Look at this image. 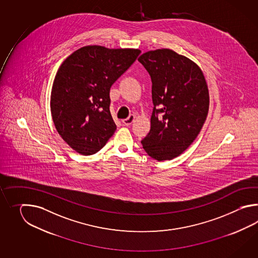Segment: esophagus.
Returning <instances> with one entry per match:
<instances>
[{"label":"esophagus","instance_id":"obj_1","mask_svg":"<svg viewBox=\"0 0 258 258\" xmlns=\"http://www.w3.org/2000/svg\"><path fill=\"white\" fill-rule=\"evenodd\" d=\"M135 118H136V116L131 114V115H129L128 118L122 120L121 121H122V123H123L124 125H130V124L133 123V121H135Z\"/></svg>","mask_w":258,"mask_h":258}]
</instances>
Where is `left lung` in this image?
I'll use <instances>...</instances> for the list:
<instances>
[{
	"instance_id": "1",
	"label": "left lung",
	"mask_w": 258,
	"mask_h": 258,
	"mask_svg": "<svg viewBox=\"0 0 258 258\" xmlns=\"http://www.w3.org/2000/svg\"><path fill=\"white\" fill-rule=\"evenodd\" d=\"M152 81L151 127L141 141L152 159L181 155L194 142L209 112V95L201 69L171 49L148 51L138 58Z\"/></svg>"
}]
</instances>
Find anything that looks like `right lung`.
I'll use <instances>...</instances> for the list:
<instances>
[{"label":"right lung","instance_id":"obj_1","mask_svg":"<svg viewBox=\"0 0 258 258\" xmlns=\"http://www.w3.org/2000/svg\"><path fill=\"white\" fill-rule=\"evenodd\" d=\"M140 52L86 46L61 63L52 85L50 111L59 135L78 153H97L114 134L110 87Z\"/></svg>","mask_w":258,"mask_h":258}]
</instances>
